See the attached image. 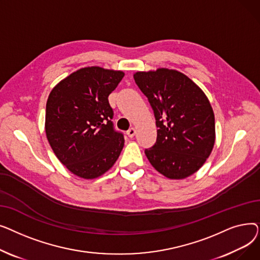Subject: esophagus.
Segmentation results:
<instances>
[{
    "label": "esophagus",
    "mask_w": 260,
    "mask_h": 260,
    "mask_svg": "<svg viewBox=\"0 0 260 260\" xmlns=\"http://www.w3.org/2000/svg\"><path fill=\"white\" fill-rule=\"evenodd\" d=\"M126 134H127V136L129 138H133L134 136H135V134H136V129L134 128V127H131L127 132H126Z\"/></svg>",
    "instance_id": "1"
}]
</instances>
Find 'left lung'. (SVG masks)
<instances>
[{"label": "left lung", "mask_w": 260, "mask_h": 260, "mask_svg": "<svg viewBox=\"0 0 260 260\" xmlns=\"http://www.w3.org/2000/svg\"><path fill=\"white\" fill-rule=\"evenodd\" d=\"M134 79L158 127L156 143L144 151L148 161L170 179L193 175L215 143V117L206 93L188 77L168 68L137 72Z\"/></svg>", "instance_id": "8db88e82"}]
</instances>
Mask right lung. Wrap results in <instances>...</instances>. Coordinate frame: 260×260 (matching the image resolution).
Segmentation results:
<instances>
[{"instance_id":"1","label":"right lung","mask_w":260,"mask_h":260,"mask_svg":"<svg viewBox=\"0 0 260 260\" xmlns=\"http://www.w3.org/2000/svg\"><path fill=\"white\" fill-rule=\"evenodd\" d=\"M124 73L84 67L52 88L46 103L45 132L54 155L73 174L93 179L111 169L124 137L115 131L108 95Z\"/></svg>"}]
</instances>
